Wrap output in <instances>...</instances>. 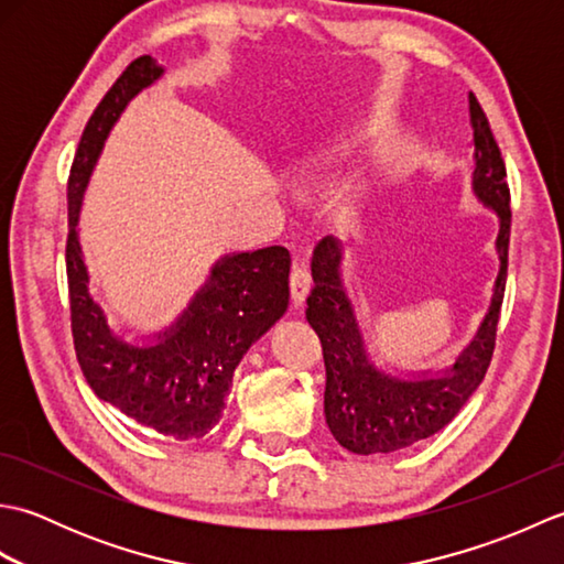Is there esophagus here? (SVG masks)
I'll return each mask as SVG.
<instances>
[{
	"mask_svg": "<svg viewBox=\"0 0 564 564\" xmlns=\"http://www.w3.org/2000/svg\"><path fill=\"white\" fill-rule=\"evenodd\" d=\"M310 285H313V279H310L307 269L293 267V271H291V297H293L295 305L305 303V297L310 293Z\"/></svg>",
	"mask_w": 564,
	"mask_h": 564,
	"instance_id": "esophagus-1",
	"label": "esophagus"
}]
</instances>
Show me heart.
Returning <instances> with one entry per match:
<instances>
[{
  "instance_id": "1",
  "label": "heart",
  "mask_w": 564,
  "mask_h": 564,
  "mask_svg": "<svg viewBox=\"0 0 564 564\" xmlns=\"http://www.w3.org/2000/svg\"><path fill=\"white\" fill-rule=\"evenodd\" d=\"M358 142H361V133H356V130H344V133H337L327 142H319V145L310 148L303 158V174L310 178L315 174H325L334 170V166H339L346 158H349ZM361 200H364V194H358L356 203Z\"/></svg>"
}]
</instances>
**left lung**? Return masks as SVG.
Here are the masks:
<instances>
[{
    "mask_svg": "<svg viewBox=\"0 0 564 564\" xmlns=\"http://www.w3.org/2000/svg\"><path fill=\"white\" fill-rule=\"evenodd\" d=\"M470 118L475 130L470 188L477 203L492 210L499 220L495 239L499 273L480 327L451 366L441 370H402L376 364L344 283V245L339 239L325 237L313 254L315 289L307 295L305 317L325 351L327 426L339 446L351 453H392L434 436L453 422L470 394L480 388L492 361L507 283L511 196L505 160L482 106L473 94Z\"/></svg>",
    "mask_w": 564,
    "mask_h": 564,
    "instance_id": "1",
    "label": "left lung"
}]
</instances>
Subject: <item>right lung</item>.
<instances>
[{
    "label": "right lung",
    "mask_w": 564,
    "mask_h": 564,
    "mask_svg": "<svg viewBox=\"0 0 564 564\" xmlns=\"http://www.w3.org/2000/svg\"><path fill=\"white\" fill-rule=\"evenodd\" d=\"M162 77L164 67L154 57L133 59L82 133L67 182L72 337L82 373L99 400L162 436L194 441L220 422L235 368L289 310L291 254L283 247L223 254L172 325L135 337L128 327L109 325L89 289L77 230L82 200L118 118Z\"/></svg>",
    "instance_id": "obj_1"
}]
</instances>
